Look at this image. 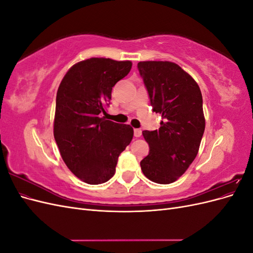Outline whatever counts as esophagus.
Wrapping results in <instances>:
<instances>
[{"label":"esophagus","instance_id":"1","mask_svg":"<svg viewBox=\"0 0 253 253\" xmlns=\"http://www.w3.org/2000/svg\"><path fill=\"white\" fill-rule=\"evenodd\" d=\"M142 135V131L140 128H135L134 129V136L135 137H140Z\"/></svg>","mask_w":253,"mask_h":253}]
</instances>
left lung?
Wrapping results in <instances>:
<instances>
[{"label":"left lung","instance_id":"left-lung-1","mask_svg":"<svg viewBox=\"0 0 253 253\" xmlns=\"http://www.w3.org/2000/svg\"><path fill=\"white\" fill-rule=\"evenodd\" d=\"M159 129L143 131L150 145L140 162L147 178L162 185L175 181L195 159L205 131L203 97L194 79L177 64L143 61L137 64Z\"/></svg>","mask_w":253,"mask_h":253}]
</instances>
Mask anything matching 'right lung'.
Here are the masks:
<instances>
[{"label": "right lung", "mask_w": 253, "mask_h": 253, "mask_svg": "<svg viewBox=\"0 0 253 253\" xmlns=\"http://www.w3.org/2000/svg\"><path fill=\"white\" fill-rule=\"evenodd\" d=\"M131 68V61L90 58L71 67L59 85L53 136L68 169L89 185L113 177L119 155L132 141L131 126L100 117L113 86Z\"/></svg>", "instance_id": "1"}]
</instances>
